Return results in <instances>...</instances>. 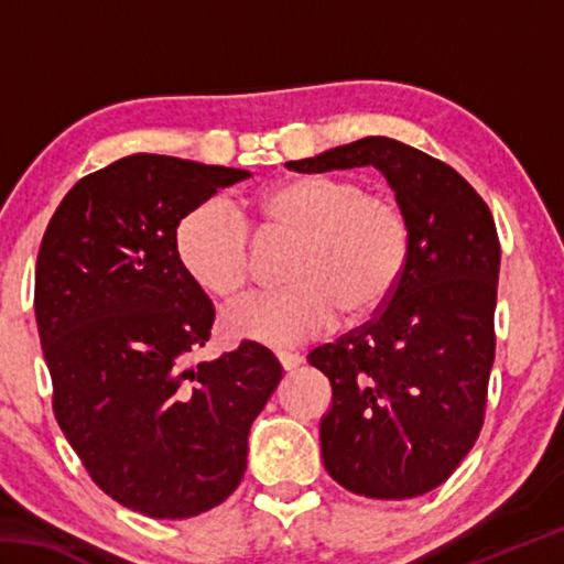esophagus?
Returning a JSON list of instances; mask_svg holds the SVG:
<instances>
[{
    "label": "esophagus",
    "mask_w": 564,
    "mask_h": 564,
    "mask_svg": "<svg viewBox=\"0 0 564 564\" xmlns=\"http://www.w3.org/2000/svg\"><path fill=\"white\" fill-rule=\"evenodd\" d=\"M275 358H279V362H281V368L283 370H295L303 362V358L299 356V352H285V350H281V352H275Z\"/></svg>",
    "instance_id": "1"
}]
</instances>
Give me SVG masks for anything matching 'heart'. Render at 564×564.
I'll return each instance as SVG.
<instances>
[{
    "label": "heart",
    "mask_w": 564,
    "mask_h": 564,
    "mask_svg": "<svg viewBox=\"0 0 564 564\" xmlns=\"http://www.w3.org/2000/svg\"><path fill=\"white\" fill-rule=\"evenodd\" d=\"M256 238H293L281 291L231 305L221 326L236 340L301 346L338 323L376 316L408 271L413 231L393 196L338 176H291L246 204ZM176 253L198 289L234 301L253 279V241L221 198L198 204L176 226Z\"/></svg>",
    "instance_id": "heart-1"
}]
</instances>
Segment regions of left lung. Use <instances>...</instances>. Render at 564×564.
Masks as SVG:
<instances>
[{"instance_id":"left-lung-1","label":"left lung","mask_w":564,"mask_h":564,"mask_svg":"<svg viewBox=\"0 0 564 564\" xmlns=\"http://www.w3.org/2000/svg\"><path fill=\"white\" fill-rule=\"evenodd\" d=\"M285 166H376L405 208L413 248L393 299L308 362L333 388L321 420L333 480L376 500L431 492L470 453L488 405L500 273L490 208L453 166L388 137Z\"/></svg>"}]
</instances>
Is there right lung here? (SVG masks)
Wrapping results in <instances>:
<instances>
[{
    "mask_svg": "<svg viewBox=\"0 0 564 564\" xmlns=\"http://www.w3.org/2000/svg\"><path fill=\"white\" fill-rule=\"evenodd\" d=\"M251 174L131 154L76 181L36 256L34 311L56 423L91 480L159 520L221 505L246 473L248 431L281 362L243 340L191 362L214 303L176 253L191 208Z\"/></svg>",
    "mask_w": 564,
    "mask_h": 564,
    "instance_id": "obj_1",
    "label": "right lung"
}]
</instances>
